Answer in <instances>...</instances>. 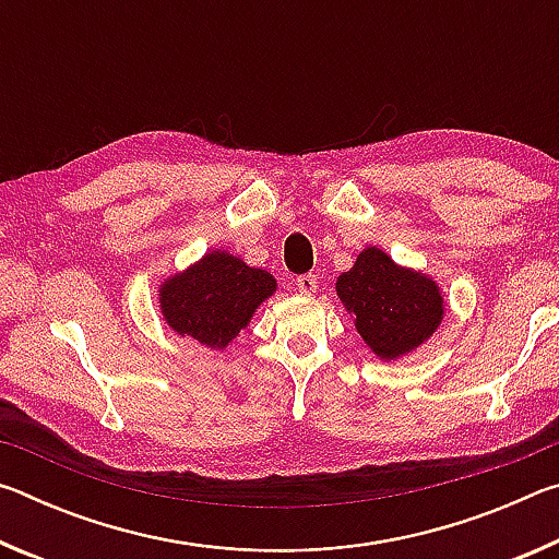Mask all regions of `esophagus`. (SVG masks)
Listing matches in <instances>:
<instances>
[{
  "label": "esophagus",
  "instance_id": "34e87169",
  "mask_svg": "<svg viewBox=\"0 0 559 559\" xmlns=\"http://www.w3.org/2000/svg\"><path fill=\"white\" fill-rule=\"evenodd\" d=\"M296 286L302 296H313V293L318 290V276L316 273H302V276H298Z\"/></svg>",
  "mask_w": 559,
  "mask_h": 559
}]
</instances>
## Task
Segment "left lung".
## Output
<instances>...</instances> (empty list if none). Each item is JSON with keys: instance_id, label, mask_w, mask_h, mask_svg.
Masks as SVG:
<instances>
[{"instance_id": "1", "label": "left lung", "mask_w": 559, "mask_h": 559, "mask_svg": "<svg viewBox=\"0 0 559 559\" xmlns=\"http://www.w3.org/2000/svg\"><path fill=\"white\" fill-rule=\"evenodd\" d=\"M335 290L380 359H400L427 343L447 313L437 281L400 266L377 246H367L355 266L340 273Z\"/></svg>"}]
</instances>
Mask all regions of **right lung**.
I'll return each mask as SVG.
<instances>
[{
  "label": "right lung",
  "mask_w": 559,
  "mask_h": 559,
  "mask_svg": "<svg viewBox=\"0 0 559 559\" xmlns=\"http://www.w3.org/2000/svg\"><path fill=\"white\" fill-rule=\"evenodd\" d=\"M276 288L278 283L269 271L253 269L234 253L216 249L165 278L157 296L165 323L177 335L224 349Z\"/></svg>",
  "instance_id": "1"
}]
</instances>
